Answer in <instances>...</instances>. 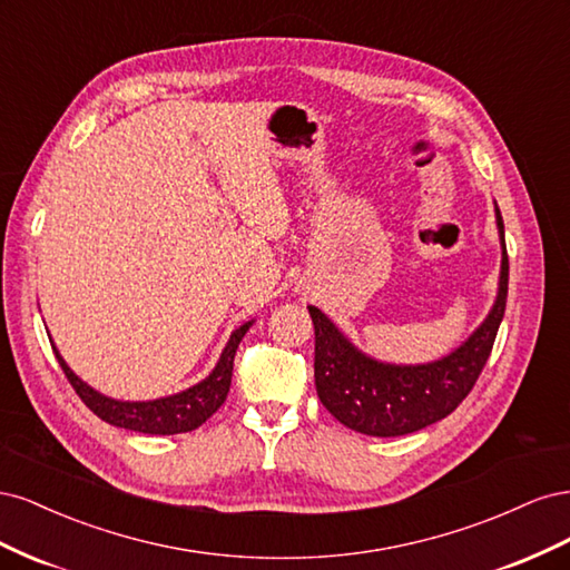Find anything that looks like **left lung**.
<instances>
[{
  "instance_id": "obj_1",
  "label": "left lung",
  "mask_w": 570,
  "mask_h": 570,
  "mask_svg": "<svg viewBox=\"0 0 570 570\" xmlns=\"http://www.w3.org/2000/svg\"><path fill=\"white\" fill-rule=\"evenodd\" d=\"M497 230L502 243V271L497 297L471 337L454 352L430 364H385L361 352L321 308L308 306L316 331L314 377L323 406L356 433L396 438L442 421L469 396L504 318L509 289V256L504 220L497 209Z\"/></svg>"
}]
</instances>
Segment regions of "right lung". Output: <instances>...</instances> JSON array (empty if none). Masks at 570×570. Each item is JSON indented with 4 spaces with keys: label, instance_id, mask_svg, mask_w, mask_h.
Listing matches in <instances>:
<instances>
[{
    "label": "right lung",
    "instance_id": "right-lung-1",
    "mask_svg": "<svg viewBox=\"0 0 570 570\" xmlns=\"http://www.w3.org/2000/svg\"><path fill=\"white\" fill-rule=\"evenodd\" d=\"M252 323L254 321H247L239 325L237 331H233L228 344L220 352L218 364L209 375L204 377V381L183 392L159 396V400H149V402H124L97 392L71 371V366L66 364L63 356L55 347V342H51V350H55L68 383L73 385L85 406H88L95 416L116 428L135 430V433L178 435V433H189V430L199 428L206 419L214 416L223 402H226L228 390H230V377H233L235 352L239 347V342H243L245 333L252 327Z\"/></svg>",
    "mask_w": 570,
    "mask_h": 570
}]
</instances>
